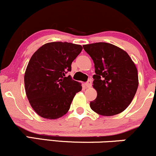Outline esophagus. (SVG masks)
<instances>
[{"label": "esophagus", "mask_w": 156, "mask_h": 156, "mask_svg": "<svg viewBox=\"0 0 156 156\" xmlns=\"http://www.w3.org/2000/svg\"><path fill=\"white\" fill-rule=\"evenodd\" d=\"M92 80H91V79L88 80V81L86 82V83H85L86 87H87V88H89V87H92Z\"/></svg>", "instance_id": "obj_1"}]
</instances>
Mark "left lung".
I'll return each mask as SVG.
<instances>
[{
	"instance_id": "1",
	"label": "left lung",
	"mask_w": 156,
	"mask_h": 156,
	"mask_svg": "<svg viewBox=\"0 0 156 156\" xmlns=\"http://www.w3.org/2000/svg\"><path fill=\"white\" fill-rule=\"evenodd\" d=\"M92 58L95 75L93 87L98 95L90 102L91 108L102 116L122 112L133 101L138 86V71L129 55L106 42L83 45Z\"/></svg>"
}]
</instances>
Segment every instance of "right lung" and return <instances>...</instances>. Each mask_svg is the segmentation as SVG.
Listing matches in <instances>:
<instances>
[{"label": "right lung", "mask_w": 156, "mask_h": 156, "mask_svg": "<svg viewBox=\"0 0 156 156\" xmlns=\"http://www.w3.org/2000/svg\"><path fill=\"white\" fill-rule=\"evenodd\" d=\"M82 49L80 44L70 42H49L31 56L25 73V89L31 107L40 117H62L76 93L81 91V84L66 74Z\"/></svg>", "instance_id": "obj_1"}]
</instances>
